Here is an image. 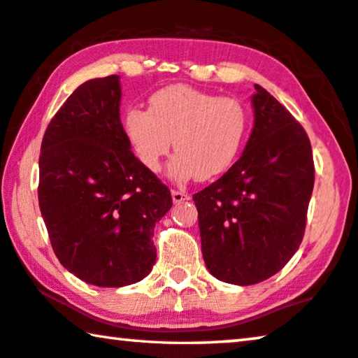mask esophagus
<instances>
[{
  "instance_id": "obj_1",
  "label": "esophagus",
  "mask_w": 358,
  "mask_h": 358,
  "mask_svg": "<svg viewBox=\"0 0 358 358\" xmlns=\"http://www.w3.org/2000/svg\"><path fill=\"white\" fill-rule=\"evenodd\" d=\"M171 196H173V201L176 205H179V203L190 200V195L185 194V192H179V190H171Z\"/></svg>"
}]
</instances>
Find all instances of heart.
<instances>
[{
    "instance_id": "1",
    "label": "heart",
    "mask_w": 358,
    "mask_h": 358,
    "mask_svg": "<svg viewBox=\"0 0 358 358\" xmlns=\"http://www.w3.org/2000/svg\"><path fill=\"white\" fill-rule=\"evenodd\" d=\"M126 136L139 162L157 173L171 150L174 180L214 179L232 166L248 131V112L232 97H219L187 85L166 86L153 92L150 112L129 108Z\"/></svg>"
}]
</instances>
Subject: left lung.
Wrapping results in <instances>:
<instances>
[{"label": "left lung", "mask_w": 358, "mask_h": 358, "mask_svg": "<svg viewBox=\"0 0 358 358\" xmlns=\"http://www.w3.org/2000/svg\"><path fill=\"white\" fill-rule=\"evenodd\" d=\"M255 90L240 160L194 195L208 271L240 287L272 277L298 251L315 173L304 128L264 87Z\"/></svg>", "instance_id": "left-lung-1"}]
</instances>
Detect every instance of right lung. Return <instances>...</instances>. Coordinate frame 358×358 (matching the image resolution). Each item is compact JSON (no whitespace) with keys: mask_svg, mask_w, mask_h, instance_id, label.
<instances>
[{"mask_svg":"<svg viewBox=\"0 0 358 358\" xmlns=\"http://www.w3.org/2000/svg\"><path fill=\"white\" fill-rule=\"evenodd\" d=\"M120 76L80 85L41 142L38 201L60 264L83 282L122 288L157 259L155 224L173 206L168 187L131 152Z\"/></svg>","mask_w":358,"mask_h":358,"instance_id":"right-lung-1","label":"right lung"}]
</instances>
